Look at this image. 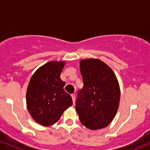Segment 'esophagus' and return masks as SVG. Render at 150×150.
<instances>
[{"instance_id": "esophagus-1", "label": "esophagus", "mask_w": 150, "mask_h": 150, "mask_svg": "<svg viewBox=\"0 0 150 150\" xmlns=\"http://www.w3.org/2000/svg\"><path fill=\"white\" fill-rule=\"evenodd\" d=\"M72 96V101H73V103H75V94H72L71 95Z\"/></svg>"}]
</instances>
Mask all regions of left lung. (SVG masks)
Returning <instances> with one entry per match:
<instances>
[{
	"mask_svg": "<svg viewBox=\"0 0 150 150\" xmlns=\"http://www.w3.org/2000/svg\"><path fill=\"white\" fill-rule=\"evenodd\" d=\"M83 86L78 92L75 110L81 124L89 129L107 127L117 113L121 90L107 64L96 58L80 62Z\"/></svg>",
	"mask_w": 150,
	"mask_h": 150,
	"instance_id": "obj_1",
	"label": "left lung"
}]
</instances>
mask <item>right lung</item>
<instances>
[{
	"mask_svg": "<svg viewBox=\"0 0 150 150\" xmlns=\"http://www.w3.org/2000/svg\"><path fill=\"white\" fill-rule=\"evenodd\" d=\"M64 61H50L35 71L26 91V106L35 121L43 127L55 124L72 105V97L64 89L60 78Z\"/></svg>",
	"mask_w": 150,
	"mask_h": 150,
	"instance_id": "right-lung-1",
	"label": "right lung"
}]
</instances>
